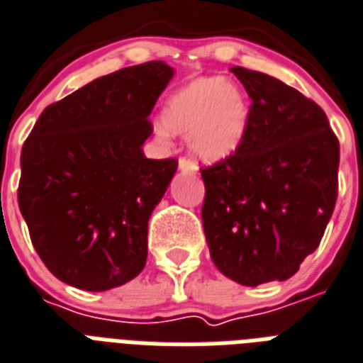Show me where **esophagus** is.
<instances>
[{"instance_id": "34e87169", "label": "esophagus", "mask_w": 363, "mask_h": 363, "mask_svg": "<svg viewBox=\"0 0 363 363\" xmlns=\"http://www.w3.org/2000/svg\"><path fill=\"white\" fill-rule=\"evenodd\" d=\"M179 171H182V173H196L198 167H196V163L186 160V157H181L179 160Z\"/></svg>"}]
</instances>
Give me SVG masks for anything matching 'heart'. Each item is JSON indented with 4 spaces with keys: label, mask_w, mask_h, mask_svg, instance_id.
Here are the masks:
<instances>
[{
    "label": "heart",
    "mask_w": 363,
    "mask_h": 363,
    "mask_svg": "<svg viewBox=\"0 0 363 363\" xmlns=\"http://www.w3.org/2000/svg\"><path fill=\"white\" fill-rule=\"evenodd\" d=\"M251 120L247 95L220 76L198 77L177 89L163 108L157 137L186 135L188 148L203 163H220L245 143Z\"/></svg>",
    "instance_id": "1"
}]
</instances>
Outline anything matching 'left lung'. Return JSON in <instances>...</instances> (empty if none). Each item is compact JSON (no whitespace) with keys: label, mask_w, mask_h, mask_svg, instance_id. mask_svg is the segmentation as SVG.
<instances>
[{"label":"left lung","mask_w":363,"mask_h":363,"mask_svg":"<svg viewBox=\"0 0 363 363\" xmlns=\"http://www.w3.org/2000/svg\"><path fill=\"white\" fill-rule=\"evenodd\" d=\"M251 99L242 148L201 171L215 267L257 287L284 281L320 245L337 200L339 140L316 102L280 79L230 68Z\"/></svg>","instance_id":"left-lung-1"}]
</instances>
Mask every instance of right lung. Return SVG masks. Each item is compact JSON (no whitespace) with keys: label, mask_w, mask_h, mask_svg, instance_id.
<instances>
[{"label":"right lung","mask_w":363,"mask_h":363,"mask_svg":"<svg viewBox=\"0 0 363 363\" xmlns=\"http://www.w3.org/2000/svg\"><path fill=\"white\" fill-rule=\"evenodd\" d=\"M175 70L162 60L96 77L41 112L22 146L18 207L60 281L106 291L146 264L148 220L177 160H148V118Z\"/></svg>","instance_id":"1"}]
</instances>
